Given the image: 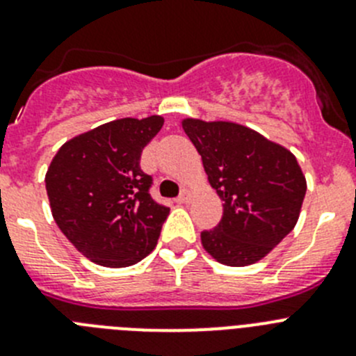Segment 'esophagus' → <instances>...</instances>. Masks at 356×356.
Listing matches in <instances>:
<instances>
[{
    "instance_id": "obj_1",
    "label": "esophagus",
    "mask_w": 356,
    "mask_h": 356,
    "mask_svg": "<svg viewBox=\"0 0 356 356\" xmlns=\"http://www.w3.org/2000/svg\"><path fill=\"white\" fill-rule=\"evenodd\" d=\"M191 197H193V193L191 191H187V188H184L180 193V196L176 197V203H188L191 201Z\"/></svg>"
}]
</instances>
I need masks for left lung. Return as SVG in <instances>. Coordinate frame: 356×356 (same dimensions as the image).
I'll return each mask as SVG.
<instances>
[{
    "label": "left lung",
    "instance_id": "obj_1",
    "mask_svg": "<svg viewBox=\"0 0 356 356\" xmlns=\"http://www.w3.org/2000/svg\"><path fill=\"white\" fill-rule=\"evenodd\" d=\"M184 130L222 200V217L201 232L203 248L225 266L259 262L298 222L307 181L291 151L235 122L185 119Z\"/></svg>",
    "mask_w": 356,
    "mask_h": 356
}]
</instances>
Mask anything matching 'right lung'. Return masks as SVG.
I'll return each instance as SVG.
<instances>
[{
  "label": "right lung",
  "instance_id": "1",
  "mask_svg": "<svg viewBox=\"0 0 356 356\" xmlns=\"http://www.w3.org/2000/svg\"><path fill=\"white\" fill-rule=\"evenodd\" d=\"M163 119H118L58 149L46 172L51 213L62 234L92 262L128 267L159 241L169 207L149 194L153 178L140 155Z\"/></svg>",
  "mask_w": 356,
  "mask_h": 356
}]
</instances>
